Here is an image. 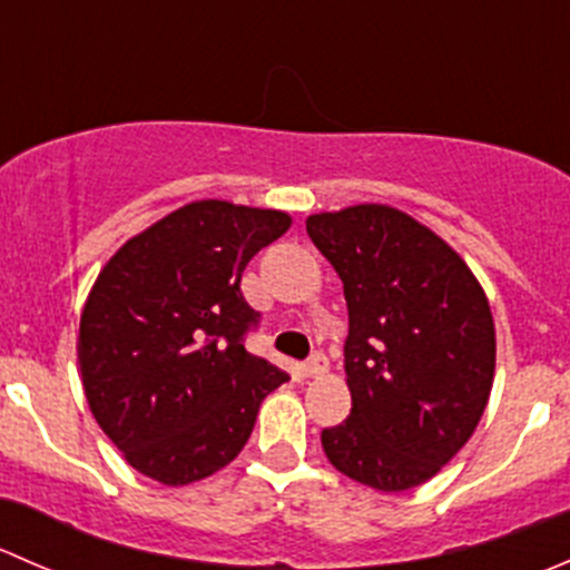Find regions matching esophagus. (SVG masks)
Masks as SVG:
<instances>
[{
    "label": "esophagus",
    "instance_id": "34e87169",
    "mask_svg": "<svg viewBox=\"0 0 570 570\" xmlns=\"http://www.w3.org/2000/svg\"><path fill=\"white\" fill-rule=\"evenodd\" d=\"M327 370H331V364H327L325 355L317 353V355H312V358H308L306 364H303L301 375L303 377H322V375H327Z\"/></svg>",
    "mask_w": 570,
    "mask_h": 570
}]
</instances>
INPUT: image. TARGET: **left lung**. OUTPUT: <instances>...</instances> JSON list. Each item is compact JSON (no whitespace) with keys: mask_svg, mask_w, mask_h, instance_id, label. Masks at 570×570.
<instances>
[{"mask_svg":"<svg viewBox=\"0 0 570 570\" xmlns=\"http://www.w3.org/2000/svg\"><path fill=\"white\" fill-rule=\"evenodd\" d=\"M344 284L350 416L322 430L333 469L375 491L439 474L480 424L497 370L485 289L461 253L386 204L306 217Z\"/></svg>","mask_w":570,"mask_h":570,"instance_id":"obj_1","label":"left lung"}]
</instances>
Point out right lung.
Listing matches in <instances>:
<instances>
[{
  "label": "right lung",
  "instance_id": "1",
  "mask_svg": "<svg viewBox=\"0 0 570 570\" xmlns=\"http://www.w3.org/2000/svg\"><path fill=\"white\" fill-rule=\"evenodd\" d=\"M278 209L193 200L126 239L101 267L79 320L85 396L140 474L178 488L228 465L286 372L245 350L258 314L243 269L286 234Z\"/></svg>",
  "mask_w": 570,
  "mask_h": 570
}]
</instances>
